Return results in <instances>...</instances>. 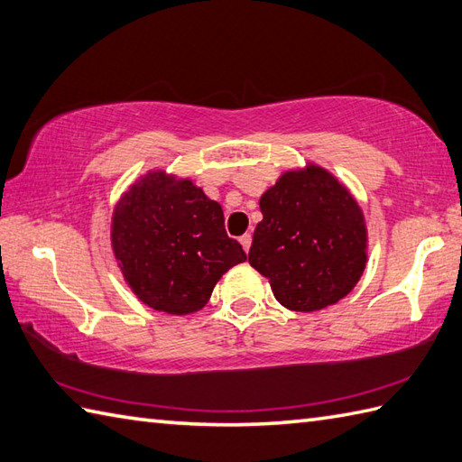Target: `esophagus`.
Here are the masks:
<instances>
[{
  "mask_svg": "<svg viewBox=\"0 0 462 462\" xmlns=\"http://www.w3.org/2000/svg\"><path fill=\"white\" fill-rule=\"evenodd\" d=\"M251 241H253V237H251L249 233H247V235H243V237H239V243L243 245L245 253H249V249H251Z\"/></svg>",
  "mask_w": 462,
  "mask_h": 462,
  "instance_id": "esophagus-1",
  "label": "esophagus"
}]
</instances>
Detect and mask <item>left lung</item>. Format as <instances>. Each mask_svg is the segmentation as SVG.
<instances>
[{
    "mask_svg": "<svg viewBox=\"0 0 462 462\" xmlns=\"http://www.w3.org/2000/svg\"><path fill=\"white\" fill-rule=\"evenodd\" d=\"M249 263L284 309L314 312L350 292L367 263L362 208L330 171L289 170L261 196Z\"/></svg>",
    "mask_w": 462,
    "mask_h": 462,
    "instance_id": "left-lung-1",
    "label": "left lung"
}]
</instances>
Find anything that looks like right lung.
<instances>
[{
  "label": "right lung",
  "instance_id": "obj_1",
  "mask_svg": "<svg viewBox=\"0 0 462 462\" xmlns=\"http://www.w3.org/2000/svg\"><path fill=\"white\" fill-rule=\"evenodd\" d=\"M110 241L132 292L150 309L176 316L201 310L221 276L247 261L225 233L221 205L189 178L163 170L140 176L122 193Z\"/></svg>",
  "mask_w": 462,
  "mask_h": 462
}]
</instances>
